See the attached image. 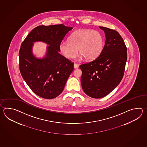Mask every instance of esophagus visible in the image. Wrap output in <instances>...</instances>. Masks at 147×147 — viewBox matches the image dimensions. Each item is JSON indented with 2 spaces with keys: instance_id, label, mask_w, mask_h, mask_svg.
<instances>
[{
  "instance_id": "1",
  "label": "esophagus",
  "mask_w": 147,
  "mask_h": 147,
  "mask_svg": "<svg viewBox=\"0 0 147 147\" xmlns=\"http://www.w3.org/2000/svg\"><path fill=\"white\" fill-rule=\"evenodd\" d=\"M74 68H75V69H77V68H78V67H79V65H78V64L76 63H74Z\"/></svg>"
}]
</instances>
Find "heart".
Listing matches in <instances>:
<instances>
[{
    "instance_id": "1",
    "label": "heart",
    "mask_w": 147,
    "mask_h": 147,
    "mask_svg": "<svg viewBox=\"0 0 147 147\" xmlns=\"http://www.w3.org/2000/svg\"><path fill=\"white\" fill-rule=\"evenodd\" d=\"M104 46L103 36L100 32L91 29H79L70 36L68 41H63L59 49L67 58H74L77 53L80 58L87 60H94L99 56Z\"/></svg>"
}]
</instances>
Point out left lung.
<instances>
[{
  "label": "left lung",
  "mask_w": 147,
  "mask_h": 147,
  "mask_svg": "<svg viewBox=\"0 0 147 147\" xmlns=\"http://www.w3.org/2000/svg\"><path fill=\"white\" fill-rule=\"evenodd\" d=\"M106 36L99 56L79 66L81 84L84 93L98 99L110 93L121 81L127 59V47L120 34L109 28L99 27Z\"/></svg>",
  "instance_id": "left-lung-1"
}]
</instances>
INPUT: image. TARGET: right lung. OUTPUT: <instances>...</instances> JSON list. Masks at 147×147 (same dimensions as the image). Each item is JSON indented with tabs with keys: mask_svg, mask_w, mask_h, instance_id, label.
<instances>
[{
	"mask_svg": "<svg viewBox=\"0 0 147 147\" xmlns=\"http://www.w3.org/2000/svg\"><path fill=\"white\" fill-rule=\"evenodd\" d=\"M72 27L63 24L39 26L23 41L19 53V69L26 84L34 94L51 99L63 92L74 70V63L59 53V45ZM48 44L46 56L41 59L32 53L33 42Z\"/></svg>",
	"mask_w": 147,
	"mask_h": 147,
	"instance_id": "right-lung-1",
	"label": "right lung"
}]
</instances>
